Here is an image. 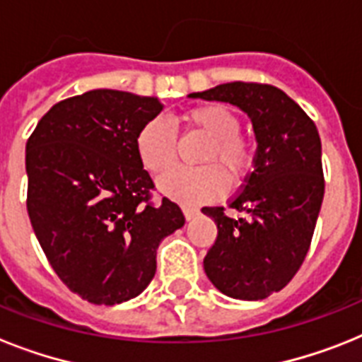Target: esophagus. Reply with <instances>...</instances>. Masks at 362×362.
<instances>
[{"label": "esophagus", "instance_id": "34e87169", "mask_svg": "<svg viewBox=\"0 0 362 362\" xmlns=\"http://www.w3.org/2000/svg\"><path fill=\"white\" fill-rule=\"evenodd\" d=\"M182 212L186 216V220H193L199 214V210L195 206H182Z\"/></svg>", "mask_w": 362, "mask_h": 362}]
</instances>
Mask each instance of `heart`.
<instances>
[{
  "instance_id": "1",
  "label": "heart",
  "mask_w": 362,
  "mask_h": 362,
  "mask_svg": "<svg viewBox=\"0 0 362 362\" xmlns=\"http://www.w3.org/2000/svg\"><path fill=\"white\" fill-rule=\"evenodd\" d=\"M187 129L210 136L199 161L203 167L175 169L159 180L165 195L184 204H203L221 197L227 189L226 176L238 184L255 163V144L240 133V118L220 103L199 105L182 115ZM136 156L152 175H163L176 161V131L158 116L142 125L135 139ZM228 175H226L225 173Z\"/></svg>"
}]
</instances>
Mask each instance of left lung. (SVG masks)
Here are the masks:
<instances>
[{
	"label": "left lung",
	"instance_id": "1",
	"mask_svg": "<svg viewBox=\"0 0 362 362\" xmlns=\"http://www.w3.org/2000/svg\"><path fill=\"white\" fill-rule=\"evenodd\" d=\"M189 98L231 103L252 120L253 173L229 203L244 218L204 206L218 237L203 264L223 295L261 300L291 281L310 250L325 193L320 133L287 93L270 84L227 82Z\"/></svg>",
	"mask_w": 362,
	"mask_h": 362
}]
</instances>
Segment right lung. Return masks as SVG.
Segmentation results:
<instances>
[{
  "instance_id": "1",
  "label": "right lung",
  "mask_w": 362,
  "mask_h": 362,
  "mask_svg": "<svg viewBox=\"0 0 362 362\" xmlns=\"http://www.w3.org/2000/svg\"><path fill=\"white\" fill-rule=\"evenodd\" d=\"M161 110L156 98L92 90L54 105L28 139L31 227L59 280L88 303L141 295L159 242L186 221L167 197L152 203L135 150L139 129Z\"/></svg>"
}]
</instances>
